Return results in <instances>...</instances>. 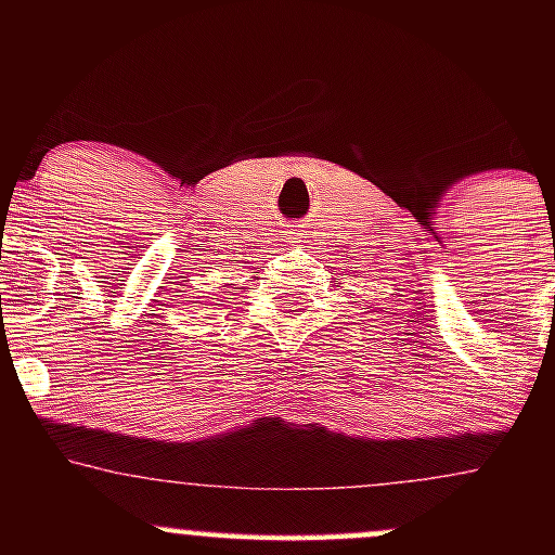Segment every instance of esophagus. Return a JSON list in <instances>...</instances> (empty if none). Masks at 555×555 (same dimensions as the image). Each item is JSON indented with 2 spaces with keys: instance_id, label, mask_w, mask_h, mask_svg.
Segmentation results:
<instances>
[{
  "instance_id": "34e87169",
  "label": "esophagus",
  "mask_w": 555,
  "mask_h": 555,
  "mask_svg": "<svg viewBox=\"0 0 555 555\" xmlns=\"http://www.w3.org/2000/svg\"><path fill=\"white\" fill-rule=\"evenodd\" d=\"M295 240H299V242H302V237H295Z\"/></svg>"
}]
</instances>
